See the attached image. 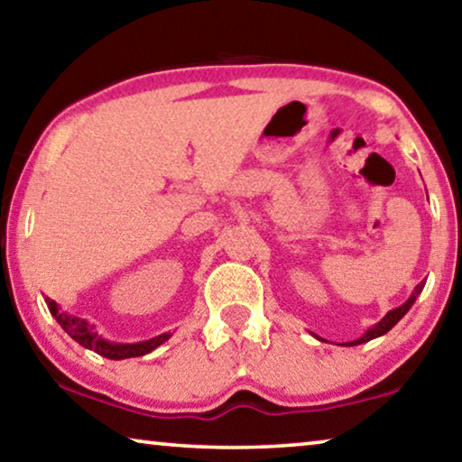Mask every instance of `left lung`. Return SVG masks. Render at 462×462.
Here are the masks:
<instances>
[{"label":"left lung","mask_w":462,"mask_h":462,"mask_svg":"<svg viewBox=\"0 0 462 462\" xmlns=\"http://www.w3.org/2000/svg\"><path fill=\"white\" fill-rule=\"evenodd\" d=\"M423 285H426V283H423V282H421L420 285H417V288L413 290V294L409 296L407 302H402V304L399 306V309H393L389 314H386V317H384L383 320H380L378 325H374V327H372V328H368V331H365V333L360 337V339H356V341H349V343H343V346H347V347H349V346H360V343H365V341H370V339H376V337L384 335V333H389L391 328H393L394 325H397L402 317H405V314L409 312V309H411L413 302H415V300H417V296L421 294Z\"/></svg>","instance_id":"obj_1"}]
</instances>
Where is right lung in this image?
<instances>
[{
    "instance_id": "right-lung-1",
    "label": "right lung",
    "mask_w": 462,
    "mask_h": 462,
    "mask_svg": "<svg viewBox=\"0 0 462 462\" xmlns=\"http://www.w3.org/2000/svg\"><path fill=\"white\" fill-rule=\"evenodd\" d=\"M45 302L49 306V312L53 314L57 323L61 325V328L68 333L73 341H78L79 346L86 349L97 351L98 356L108 357V360H125V357H139L150 354L152 349H156L158 346H162L164 341H168L171 333H162L153 339L142 341V343H113L102 339V337L94 331V327L90 323H86L84 319L71 317L68 312H61L60 306H57L55 300L45 298Z\"/></svg>"
}]
</instances>
